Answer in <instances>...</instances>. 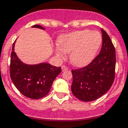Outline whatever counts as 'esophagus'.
Returning <instances> with one entry per match:
<instances>
[{"instance_id":"34e87169","label":"esophagus","mask_w":128,"mask_h":128,"mask_svg":"<svg viewBox=\"0 0 128 128\" xmlns=\"http://www.w3.org/2000/svg\"><path fill=\"white\" fill-rule=\"evenodd\" d=\"M62 71L64 72V71H66V70H69V68L68 67V66H62Z\"/></svg>"}]
</instances>
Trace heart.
<instances>
[{"label":"heart","mask_w":128,"mask_h":128,"mask_svg":"<svg viewBox=\"0 0 128 128\" xmlns=\"http://www.w3.org/2000/svg\"><path fill=\"white\" fill-rule=\"evenodd\" d=\"M102 37L96 31L85 30L66 34L59 39L60 47L56 48L57 56L64 58L65 52L70 54V60L77 66L89 64L98 50L101 44Z\"/></svg>","instance_id":"obj_1"}]
</instances>
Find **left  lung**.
Wrapping results in <instances>:
<instances>
[{"label":"left lung","instance_id":"left-lung-1","mask_svg":"<svg viewBox=\"0 0 128 128\" xmlns=\"http://www.w3.org/2000/svg\"><path fill=\"white\" fill-rule=\"evenodd\" d=\"M101 32L102 44L100 53L86 66L72 70V92L82 101H93L102 96L114 80L115 47L107 33L102 29Z\"/></svg>","mask_w":128,"mask_h":128}]
</instances>
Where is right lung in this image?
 <instances>
[{"instance_id":"obj_1","label":"right lung","mask_w":128,"mask_h":128,"mask_svg":"<svg viewBox=\"0 0 128 128\" xmlns=\"http://www.w3.org/2000/svg\"><path fill=\"white\" fill-rule=\"evenodd\" d=\"M33 28L44 30L39 25ZM15 41L12 45L10 65V75L12 82L23 95L33 99L44 97L48 93L57 76L62 72L61 67L47 63L28 65L21 62L14 52Z\"/></svg>"}]
</instances>
